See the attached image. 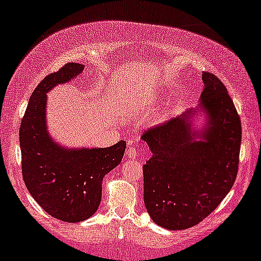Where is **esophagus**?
I'll list each match as a JSON object with an SVG mask.
<instances>
[{
    "mask_svg": "<svg viewBox=\"0 0 261 261\" xmlns=\"http://www.w3.org/2000/svg\"><path fill=\"white\" fill-rule=\"evenodd\" d=\"M126 156L128 159H132V160H134V159H137L138 158V151H137V148L135 147H128L127 148V151H126Z\"/></svg>",
    "mask_w": 261,
    "mask_h": 261,
    "instance_id": "1",
    "label": "esophagus"
}]
</instances>
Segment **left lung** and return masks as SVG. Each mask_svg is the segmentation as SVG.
Returning <instances> with one entry per match:
<instances>
[{"label":"left lung","mask_w":261,"mask_h":261,"mask_svg":"<svg viewBox=\"0 0 261 261\" xmlns=\"http://www.w3.org/2000/svg\"><path fill=\"white\" fill-rule=\"evenodd\" d=\"M198 106L146 132L152 155L144 166V202L153 222L190 228L217 208L239 167L241 123L227 89L203 72Z\"/></svg>","instance_id":"left-lung-1"}]
</instances>
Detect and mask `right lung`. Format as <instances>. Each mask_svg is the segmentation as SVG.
Instances as JSON below:
<instances>
[{
  "mask_svg": "<svg viewBox=\"0 0 261 261\" xmlns=\"http://www.w3.org/2000/svg\"><path fill=\"white\" fill-rule=\"evenodd\" d=\"M84 65L69 63L42 80L32 94L20 127L24 184L39 205L60 221L76 223L97 212L102 181L123 158L126 141L110 147H65L47 127V95L83 72Z\"/></svg>",
  "mask_w": 261,
  "mask_h": 261,
  "instance_id": "add662e5",
  "label": "right lung"
}]
</instances>
